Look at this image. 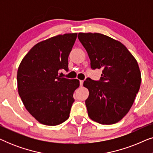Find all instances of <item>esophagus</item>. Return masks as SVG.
Returning a JSON list of instances; mask_svg holds the SVG:
<instances>
[{"instance_id": "esophagus-1", "label": "esophagus", "mask_w": 153, "mask_h": 153, "mask_svg": "<svg viewBox=\"0 0 153 153\" xmlns=\"http://www.w3.org/2000/svg\"><path fill=\"white\" fill-rule=\"evenodd\" d=\"M79 82H80V86H82L83 83V81L80 80V81H79Z\"/></svg>"}]
</instances>
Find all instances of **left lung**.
<instances>
[{"label":"left lung","mask_w":153,"mask_h":153,"mask_svg":"<svg viewBox=\"0 0 153 153\" xmlns=\"http://www.w3.org/2000/svg\"><path fill=\"white\" fill-rule=\"evenodd\" d=\"M93 70L102 69L100 81L86 79L89 91L85 100L90 118L102 125L120 121L132 106L139 91L141 75L139 65L120 42L100 33H79Z\"/></svg>","instance_id":"obj_1"}]
</instances>
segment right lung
<instances>
[{
  "instance_id": "right-lung-1",
  "label": "right lung",
  "mask_w": 153,
  "mask_h": 153,
  "mask_svg": "<svg viewBox=\"0 0 153 153\" xmlns=\"http://www.w3.org/2000/svg\"><path fill=\"white\" fill-rule=\"evenodd\" d=\"M76 37L77 33H66L36 44L19 66V95L41 124L55 126L70 117L79 81L60 76L58 72L68 71V56Z\"/></svg>"
}]
</instances>
